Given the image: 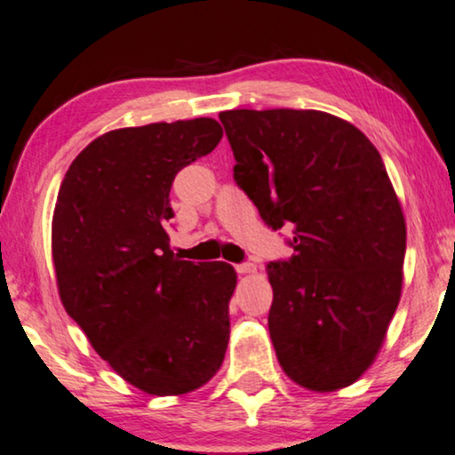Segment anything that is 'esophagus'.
I'll return each mask as SVG.
<instances>
[{
	"mask_svg": "<svg viewBox=\"0 0 455 455\" xmlns=\"http://www.w3.org/2000/svg\"><path fill=\"white\" fill-rule=\"evenodd\" d=\"M235 271H238L240 275L257 274V265L255 263H240V265H235Z\"/></svg>",
	"mask_w": 455,
	"mask_h": 455,
	"instance_id": "34e87169",
	"label": "esophagus"
}]
</instances>
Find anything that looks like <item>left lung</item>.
Wrapping results in <instances>:
<instances>
[{
	"label": "left lung",
	"mask_w": 455,
	"mask_h": 455,
	"mask_svg": "<svg viewBox=\"0 0 455 455\" xmlns=\"http://www.w3.org/2000/svg\"><path fill=\"white\" fill-rule=\"evenodd\" d=\"M234 180L294 255L267 265L269 336L288 379L317 393L379 355L403 286L405 217L374 144L322 110L220 112Z\"/></svg>",
	"instance_id": "8db88e82"
}]
</instances>
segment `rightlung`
Here are the masks:
<instances>
[{"label": "right lung", "mask_w": 455, "mask_h": 455, "mask_svg": "<svg viewBox=\"0 0 455 455\" xmlns=\"http://www.w3.org/2000/svg\"><path fill=\"white\" fill-rule=\"evenodd\" d=\"M215 119L150 123L100 135L70 163L52 220L67 314L123 380L184 395L221 368L235 271L169 249L175 175L220 144Z\"/></svg>", "instance_id": "1"}]
</instances>
